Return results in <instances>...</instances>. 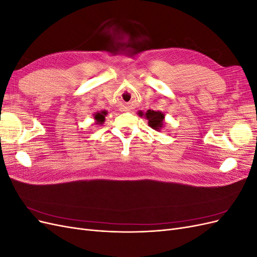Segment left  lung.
Instances as JSON below:
<instances>
[{
  "label": "left lung",
  "mask_w": 257,
  "mask_h": 257,
  "mask_svg": "<svg viewBox=\"0 0 257 257\" xmlns=\"http://www.w3.org/2000/svg\"><path fill=\"white\" fill-rule=\"evenodd\" d=\"M138 114L141 116H145L148 120V125L152 127L155 131H160L163 127V123H164L165 115L161 111H154V110H147V112L139 111Z\"/></svg>",
  "instance_id": "left-lung-1"
}]
</instances>
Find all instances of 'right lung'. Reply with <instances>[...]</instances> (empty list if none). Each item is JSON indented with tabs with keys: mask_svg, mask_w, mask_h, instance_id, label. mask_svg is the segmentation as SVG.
Returning <instances> with one entry per match:
<instances>
[{
	"mask_svg": "<svg viewBox=\"0 0 257 257\" xmlns=\"http://www.w3.org/2000/svg\"><path fill=\"white\" fill-rule=\"evenodd\" d=\"M107 114L106 110H102V111H98L94 113V119H95V123L96 124H103V122L105 121V115Z\"/></svg>",
	"mask_w": 257,
	"mask_h": 257,
	"instance_id": "obj_1",
	"label": "right lung"
}]
</instances>
